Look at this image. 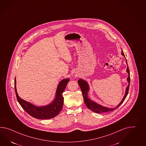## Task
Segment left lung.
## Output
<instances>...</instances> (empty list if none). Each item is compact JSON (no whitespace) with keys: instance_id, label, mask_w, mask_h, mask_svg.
<instances>
[{"instance_id":"left-lung-1","label":"left lung","mask_w":146,"mask_h":146,"mask_svg":"<svg viewBox=\"0 0 146 146\" xmlns=\"http://www.w3.org/2000/svg\"><path fill=\"white\" fill-rule=\"evenodd\" d=\"M121 52H122L121 54L125 57L124 54L122 50L121 51ZM125 60H126L125 61L126 64H127V61L126 59H125ZM127 74L129 75L127 78V81L128 83H129V85L126 88L125 92V94L124 95L123 98L121 102L116 106V107L112 108L105 107V106H103L102 105L98 104L95 102H94L92 100H91L88 96V92L90 90V86H89L88 82H87L85 80H83L82 79H79L78 83L79 85L80 86L81 90H82V96L84 98V102H85V104L87 106V107L89 108L90 110L92 111H93L94 112L97 113H102L108 112H110V111H112L117 108H119L120 105L122 104V103L123 102L124 100L125 99V98L127 95L128 92H129L130 82V71H129L128 66H127Z\"/></svg>"}]
</instances>
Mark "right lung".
<instances>
[{
	"label": "right lung",
	"mask_w": 146,
	"mask_h": 146,
	"mask_svg": "<svg viewBox=\"0 0 146 146\" xmlns=\"http://www.w3.org/2000/svg\"><path fill=\"white\" fill-rule=\"evenodd\" d=\"M69 79H62L57 86L55 97L50 104L38 106L29 102L23 100L19 96L16 90V81L15 79V90L19 104L31 116L38 119H49L56 116L62 110L64 104L62 93L65 90Z\"/></svg>",
	"instance_id": "right-lung-1"
}]
</instances>
